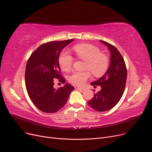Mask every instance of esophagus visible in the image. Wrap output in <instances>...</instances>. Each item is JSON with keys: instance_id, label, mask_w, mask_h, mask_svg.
I'll use <instances>...</instances> for the list:
<instances>
[{"instance_id": "34e87169", "label": "esophagus", "mask_w": 152, "mask_h": 152, "mask_svg": "<svg viewBox=\"0 0 152 152\" xmlns=\"http://www.w3.org/2000/svg\"><path fill=\"white\" fill-rule=\"evenodd\" d=\"M75 88L76 90H82V91L85 90V88H83V87H79V86H75Z\"/></svg>"}]
</instances>
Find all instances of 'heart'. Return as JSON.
I'll return each mask as SVG.
<instances>
[{"instance_id":"b5f03b06","label":"heart","mask_w":152,"mask_h":152,"mask_svg":"<svg viewBox=\"0 0 152 152\" xmlns=\"http://www.w3.org/2000/svg\"><path fill=\"white\" fill-rule=\"evenodd\" d=\"M73 50L79 59L86 61L85 69L90 71L97 77L104 75L107 71L110 60L107 55L101 53L98 47L88 44H77L73 47ZM60 68L65 71H69L73 64V58L66 50L63 51L58 59ZM91 76L88 71L84 72H74L69 77V81L76 86H83Z\"/></svg>"}]
</instances>
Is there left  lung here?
Here are the masks:
<instances>
[{
	"mask_svg": "<svg viewBox=\"0 0 152 152\" xmlns=\"http://www.w3.org/2000/svg\"><path fill=\"white\" fill-rule=\"evenodd\" d=\"M108 47L111 53L110 65L106 73L99 80L91 83L101 90L94 94L88 105L94 110L103 112L113 108L120 100L127 79V68L121 54L116 48L107 42L100 41Z\"/></svg>",
	"mask_w": 152,
	"mask_h": 152,
	"instance_id": "obj_1",
	"label": "left lung"
}]
</instances>
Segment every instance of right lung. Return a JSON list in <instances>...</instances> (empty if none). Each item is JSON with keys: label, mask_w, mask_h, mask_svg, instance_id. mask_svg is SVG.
Returning a JSON list of instances; mask_svg holds the SVG:
<instances>
[{"label": "right lung", "mask_w": 152, "mask_h": 152, "mask_svg": "<svg viewBox=\"0 0 152 152\" xmlns=\"http://www.w3.org/2000/svg\"><path fill=\"white\" fill-rule=\"evenodd\" d=\"M74 39L52 41L40 45L28 60L25 71V84L29 97L41 111L53 113L66 104L75 87L66 83L55 89V79L65 83L58 63L59 55L64 47Z\"/></svg>", "instance_id": "obj_1"}]
</instances>
